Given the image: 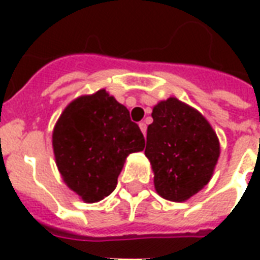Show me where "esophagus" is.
<instances>
[{
  "label": "esophagus",
  "instance_id": "esophagus-1",
  "mask_svg": "<svg viewBox=\"0 0 260 260\" xmlns=\"http://www.w3.org/2000/svg\"><path fill=\"white\" fill-rule=\"evenodd\" d=\"M139 128H141L142 134H143V135H146V131H147L146 122H139Z\"/></svg>",
  "mask_w": 260,
  "mask_h": 260
}]
</instances>
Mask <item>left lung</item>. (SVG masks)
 Wrapping results in <instances>:
<instances>
[{"label": "left lung", "mask_w": 260, "mask_h": 260, "mask_svg": "<svg viewBox=\"0 0 260 260\" xmlns=\"http://www.w3.org/2000/svg\"><path fill=\"white\" fill-rule=\"evenodd\" d=\"M145 154L158 195L185 202L207 185L220 156L216 132L198 110L177 97L153 107Z\"/></svg>", "instance_id": "left-lung-1"}]
</instances>
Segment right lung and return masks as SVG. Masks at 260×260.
I'll use <instances>...</instances> for the list:
<instances>
[{"instance_id":"add662e5","label":"right lung","mask_w":260,"mask_h":260,"mask_svg":"<svg viewBox=\"0 0 260 260\" xmlns=\"http://www.w3.org/2000/svg\"><path fill=\"white\" fill-rule=\"evenodd\" d=\"M143 147L145 138L128 108L106 89L72 100L53 131L59 174L86 203L110 195L126 157Z\"/></svg>"}]
</instances>
